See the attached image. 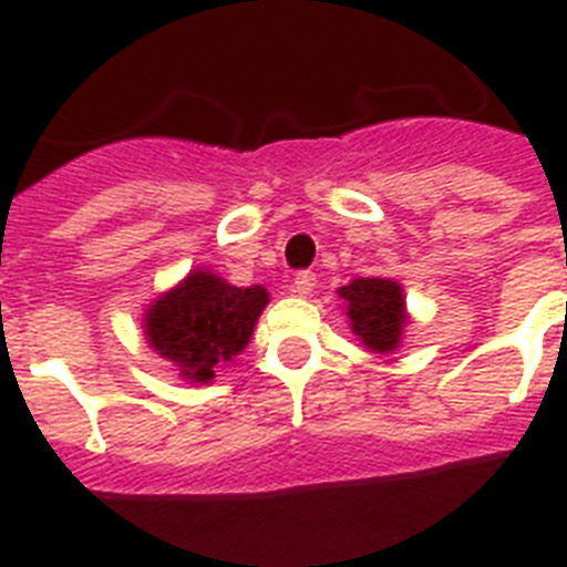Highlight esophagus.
<instances>
[{
	"label": "esophagus",
	"mask_w": 567,
	"mask_h": 567,
	"mask_svg": "<svg viewBox=\"0 0 567 567\" xmlns=\"http://www.w3.org/2000/svg\"><path fill=\"white\" fill-rule=\"evenodd\" d=\"M315 284H318V275L315 272H298V278H295V284H292V289L298 295H303V298H307V295H312V289H315Z\"/></svg>",
	"instance_id": "obj_1"
}]
</instances>
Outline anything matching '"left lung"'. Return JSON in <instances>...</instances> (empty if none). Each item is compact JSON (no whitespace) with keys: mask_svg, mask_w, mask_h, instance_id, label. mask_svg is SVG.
I'll use <instances>...</instances> for the list:
<instances>
[{"mask_svg":"<svg viewBox=\"0 0 567 567\" xmlns=\"http://www.w3.org/2000/svg\"><path fill=\"white\" fill-rule=\"evenodd\" d=\"M340 298L349 307L352 329L374 352H392L400 343V329L405 323L403 289L394 280L358 278L340 289Z\"/></svg>","mask_w":567,"mask_h":567,"instance_id":"left-lung-1","label":"left lung"}]
</instances>
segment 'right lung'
<instances>
[{
    "instance_id": "1",
    "label": "right lung",
    "mask_w": 567,
    "mask_h": 567,
    "mask_svg": "<svg viewBox=\"0 0 567 567\" xmlns=\"http://www.w3.org/2000/svg\"><path fill=\"white\" fill-rule=\"evenodd\" d=\"M269 303L264 287L240 289L209 272H193L182 287L155 300L147 312V340L182 378L207 383L215 365L249 343L255 320Z\"/></svg>"
}]
</instances>
